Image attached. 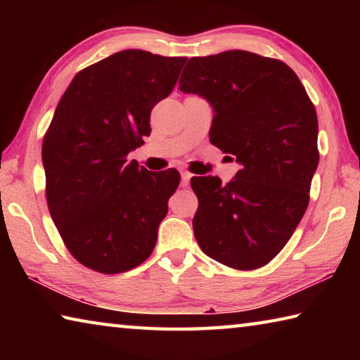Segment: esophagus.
Returning a JSON list of instances; mask_svg holds the SVG:
<instances>
[{
    "label": "esophagus",
    "instance_id": "esophagus-1",
    "mask_svg": "<svg viewBox=\"0 0 360 360\" xmlns=\"http://www.w3.org/2000/svg\"><path fill=\"white\" fill-rule=\"evenodd\" d=\"M191 178H192V174L188 173V172H182L181 173V184H182V187H187L188 186V182H191Z\"/></svg>",
    "mask_w": 360,
    "mask_h": 360
}]
</instances>
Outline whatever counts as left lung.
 I'll return each instance as SVG.
<instances>
[{"instance_id":"left-lung-1","label":"left lung","mask_w":360,"mask_h":360,"mask_svg":"<svg viewBox=\"0 0 360 360\" xmlns=\"http://www.w3.org/2000/svg\"><path fill=\"white\" fill-rule=\"evenodd\" d=\"M179 90L208 100L211 144L241 165L225 186L217 176L191 179L198 197L195 238L219 264L264 266L308 208L319 163L314 105L284 62L246 51L191 58Z\"/></svg>"}]
</instances>
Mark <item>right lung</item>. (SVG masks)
Here are the masks:
<instances>
[{
    "mask_svg": "<svg viewBox=\"0 0 360 360\" xmlns=\"http://www.w3.org/2000/svg\"><path fill=\"white\" fill-rule=\"evenodd\" d=\"M186 57L129 49L79 71L58 101L42 141L49 212L65 246L105 275L149 257L174 168L152 173L127 155L150 135V111L172 94Z\"/></svg>",
    "mask_w": 360,
    "mask_h": 360,
    "instance_id": "1",
    "label": "right lung"
}]
</instances>
